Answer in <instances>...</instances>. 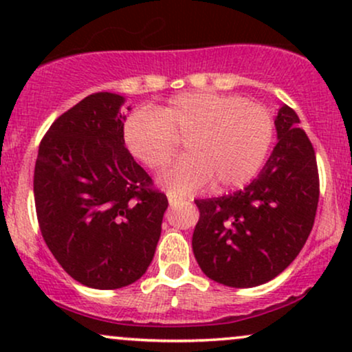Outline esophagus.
<instances>
[{
  "label": "esophagus",
  "instance_id": "obj_1",
  "mask_svg": "<svg viewBox=\"0 0 352 352\" xmlns=\"http://www.w3.org/2000/svg\"><path fill=\"white\" fill-rule=\"evenodd\" d=\"M182 201V199H177L175 195H170V193H168V204H170V207H173V205H177V204H180Z\"/></svg>",
  "mask_w": 352,
  "mask_h": 352
}]
</instances>
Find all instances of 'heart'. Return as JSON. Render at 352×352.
Returning <instances> with one entry per match:
<instances>
[{"label":"heart","instance_id":"obj_1","mask_svg":"<svg viewBox=\"0 0 352 352\" xmlns=\"http://www.w3.org/2000/svg\"><path fill=\"white\" fill-rule=\"evenodd\" d=\"M273 117L263 106L235 94L184 92L167 106L137 109L124 124L129 152L151 170L162 168L185 139L182 159L160 173L170 195L245 185L263 165L273 142Z\"/></svg>","mask_w":352,"mask_h":352}]
</instances>
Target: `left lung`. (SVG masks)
Segmentation results:
<instances>
[{
    "label": "left lung",
    "instance_id": "left-lung-1",
    "mask_svg": "<svg viewBox=\"0 0 352 352\" xmlns=\"http://www.w3.org/2000/svg\"><path fill=\"white\" fill-rule=\"evenodd\" d=\"M278 142L258 177L200 210L192 248L210 280L253 288L288 268L308 240L316 217L319 177L314 148L300 117L286 104L274 117Z\"/></svg>",
    "mask_w": 352,
    "mask_h": 352
}]
</instances>
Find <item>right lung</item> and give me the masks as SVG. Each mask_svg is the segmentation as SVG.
I'll return each mask as SVG.
<instances>
[{
	"label": "right lung",
	"mask_w": 352,
	"mask_h": 352,
	"mask_svg": "<svg viewBox=\"0 0 352 352\" xmlns=\"http://www.w3.org/2000/svg\"><path fill=\"white\" fill-rule=\"evenodd\" d=\"M124 102L96 92L59 116L34 167L44 241L64 272L96 289L122 288L147 272L168 207L125 147Z\"/></svg>",
	"instance_id": "add662e5"
}]
</instances>
